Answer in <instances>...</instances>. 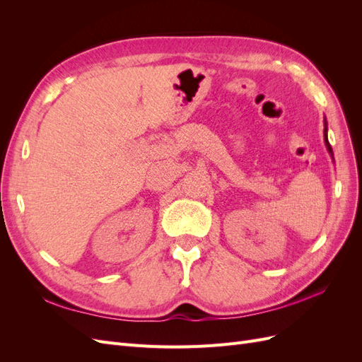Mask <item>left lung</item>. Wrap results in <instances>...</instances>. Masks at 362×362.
<instances>
[{
  "label": "left lung",
  "mask_w": 362,
  "mask_h": 362,
  "mask_svg": "<svg viewBox=\"0 0 362 362\" xmlns=\"http://www.w3.org/2000/svg\"><path fill=\"white\" fill-rule=\"evenodd\" d=\"M325 145H326V148H327V152H329L331 154V157H332V161H334V152H332V148H331V145H329V140H327V122H326V117H325Z\"/></svg>",
  "instance_id": "8db88e82"
}]
</instances>
